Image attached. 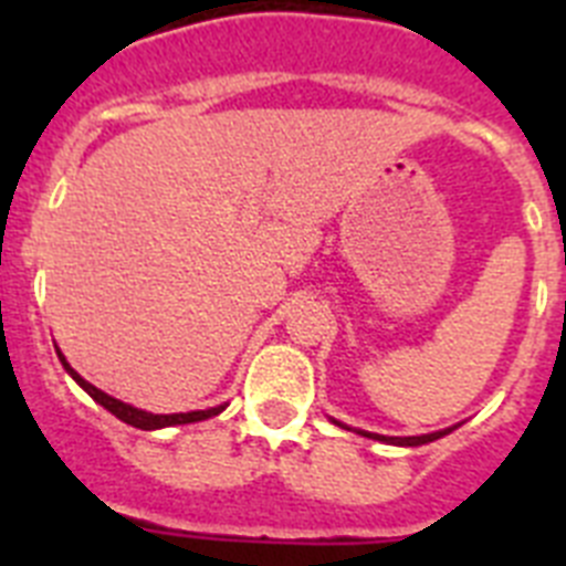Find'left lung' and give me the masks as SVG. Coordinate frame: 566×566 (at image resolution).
I'll return each mask as SVG.
<instances>
[{"label": "left lung", "mask_w": 566, "mask_h": 566, "mask_svg": "<svg viewBox=\"0 0 566 566\" xmlns=\"http://www.w3.org/2000/svg\"><path fill=\"white\" fill-rule=\"evenodd\" d=\"M363 433V437L368 439H379V442H391V444H408V448H413V444H428L433 442V439L444 437L448 431H437V433H424V437H379V433H368V431H357Z\"/></svg>", "instance_id": "8db88e82"}]
</instances>
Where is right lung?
Here are the masks:
<instances>
[{
	"instance_id": "1",
	"label": "right lung",
	"mask_w": 566,
	"mask_h": 566,
	"mask_svg": "<svg viewBox=\"0 0 566 566\" xmlns=\"http://www.w3.org/2000/svg\"><path fill=\"white\" fill-rule=\"evenodd\" d=\"M59 359H62V365L67 368V374L73 379H76L78 385H82L84 391L90 394V397L96 399L98 405H104L109 413H115V417L122 419V422L133 424V428H142V431H155V428H169V424H187V422H201V419H209V417H218V413L223 411V405H218V408H209V411H189V413H147V411H138V408H133V405H124L118 402V399H113L109 394L98 391L96 385H90L87 379L78 377L73 368L67 365V359L62 357V352L56 348Z\"/></svg>"
}]
</instances>
